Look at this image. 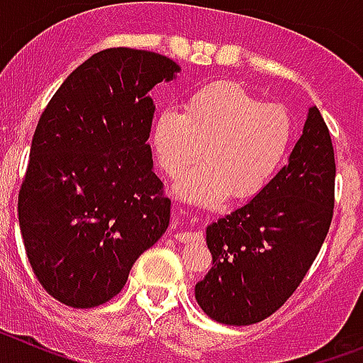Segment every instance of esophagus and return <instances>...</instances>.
<instances>
[{"label":"esophagus","mask_w":363,"mask_h":363,"mask_svg":"<svg viewBox=\"0 0 363 363\" xmlns=\"http://www.w3.org/2000/svg\"><path fill=\"white\" fill-rule=\"evenodd\" d=\"M174 238L178 240V242H184V243H189V242H201L203 240V234L201 233H178L174 234Z\"/></svg>","instance_id":"obj_1"}]
</instances>
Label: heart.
Masks as SVG:
<instances>
[{
  "label": "heart",
  "instance_id": "obj_1",
  "mask_svg": "<svg viewBox=\"0 0 363 363\" xmlns=\"http://www.w3.org/2000/svg\"><path fill=\"white\" fill-rule=\"evenodd\" d=\"M293 120L281 105L259 104L251 92L214 82L187 96L184 112L163 108L152 123V147L163 172L184 174L203 147V162L174 185L179 198L211 205L256 196L284 163Z\"/></svg>",
  "mask_w": 363,
  "mask_h": 363
}]
</instances>
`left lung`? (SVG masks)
<instances>
[{
	"instance_id": "left-lung-1",
	"label": "left lung",
	"mask_w": 363,
	"mask_h": 363,
	"mask_svg": "<svg viewBox=\"0 0 363 363\" xmlns=\"http://www.w3.org/2000/svg\"><path fill=\"white\" fill-rule=\"evenodd\" d=\"M335 176L331 134L313 105L287 165L252 200L207 225L213 267L194 287L207 316L251 325L284 306L331 225Z\"/></svg>"
}]
</instances>
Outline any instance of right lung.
Here are the masks:
<instances>
[{
	"mask_svg": "<svg viewBox=\"0 0 363 363\" xmlns=\"http://www.w3.org/2000/svg\"><path fill=\"white\" fill-rule=\"evenodd\" d=\"M162 54L107 49L70 72L38 121L19 191L25 251L43 289L69 307H98L163 236L171 200L147 143L150 91L174 82Z\"/></svg>",
	"mask_w": 363,
	"mask_h": 363,
	"instance_id": "obj_1",
	"label": "right lung"
}]
</instances>
